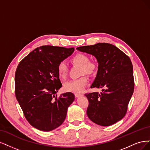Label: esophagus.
<instances>
[{
    "mask_svg": "<svg viewBox=\"0 0 150 150\" xmlns=\"http://www.w3.org/2000/svg\"><path fill=\"white\" fill-rule=\"evenodd\" d=\"M75 96H76V97H80V96H83V95L81 93H75Z\"/></svg>",
    "mask_w": 150,
    "mask_h": 150,
    "instance_id": "1",
    "label": "esophagus"
}]
</instances>
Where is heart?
<instances>
[{
	"mask_svg": "<svg viewBox=\"0 0 150 150\" xmlns=\"http://www.w3.org/2000/svg\"><path fill=\"white\" fill-rule=\"evenodd\" d=\"M72 64L80 66V74L93 75L97 70V64L94 62L90 61L89 57L83 54H78L74 55L70 59ZM67 67L64 62H60L57 65V72L59 77L62 79H65L67 75ZM88 83V79L85 76H82L80 78L75 80L67 81L64 85V89L69 92L79 93L84 90Z\"/></svg>",
	"mask_w": 150,
	"mask_h": 150,
	"instance_id": "obj_1",
	"label": "heart"
}]
</instances>
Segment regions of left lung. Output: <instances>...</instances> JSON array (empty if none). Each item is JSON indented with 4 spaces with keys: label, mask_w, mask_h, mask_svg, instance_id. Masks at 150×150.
Segmentation results:
<instances>
[{
    "label": "left lung",
    "mask_w": 150,
    "mask_h": 150,
    "mask_svg": "<svg viewBox=\"0 0 150 150\" xmlns=\"http://www.w3.org/2000/svg\"><path fill=\"white\" fill-rule=\"evenodd\" d=\"M76 50L93 55L98 64L91 88H105L102 92L85 94L89 105V119L100 126H110L122 120L134 91L131 60L116 46L107 43L77 47Z\"/></svg>",
    "instance_id": "obj_1"
}]
</instances>
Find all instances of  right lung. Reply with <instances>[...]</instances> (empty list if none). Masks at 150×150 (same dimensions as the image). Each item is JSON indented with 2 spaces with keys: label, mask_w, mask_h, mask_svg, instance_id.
<instances>
[{
  "label": "right lung",
  "mask_w": 150,
  "mask_h": 150,
  "mask_svg": "<svg viewBox=\"0 0 150 150\" xmlns=\"http://www.w3.org/2000/svg\"><path fill=\"white\" fill-rule=\"evenodd\" d=\"M74 50V47L42 46L31 52L17 66L16 98L28 123L37 129L50 132L60 127L75 100L71 92L62 93L58 98L55 96L62 86L57 65Z\"/></svg>",
  "instance_id": "1"
}]
</instances>
